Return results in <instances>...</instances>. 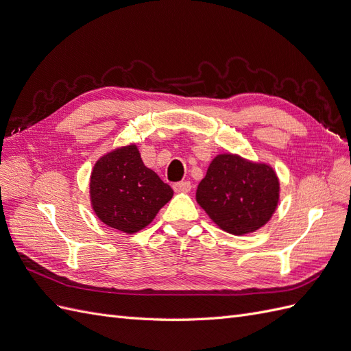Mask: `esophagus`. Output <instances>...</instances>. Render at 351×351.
<instances>
[{
    "mask_svg": "<svg viewBox=\"0 0 351 351\" xmlns=\"http://www.w3.org/2000/svg\"><path fill=\"white\" fill-rule=\"evenodd\" d=\"M173 187L177 193H189L190 190H192V184H190V182H180V183H176Z\"/></svg>",
    "mask_w": 351,
    "mask_h": 351,
    "instance_id": "1",
    "label": "esophagus"
}]
</instances>
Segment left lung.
I'll return each mask as SVG.
<instances>
[{
  "mask_svg": "<svg viewBox=\"0 0 351 351\" xmlns=\"http://www.w3.org/2000/svg\"><path fill=\"white\" fill-rule=\"evenodd\" d=\"M280 178L267 162L222 152L212 159L196 190V202L232 236L262 228L280 204Z\"/></svg>",
  "mask_w": 351,
  "mask_h": 351,
  "instance_id": "8db88e82",
  "label": "left lung"
}]
</instances>
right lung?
I'll use <instances>...</instances> for the list:
<instances>
[{
  "mask_svg": "<svg viewBox=\"0 0 351 351\" xmlns=\"http://www.w3.org/2000/svg\"><path fill=\"white\" fill-rule=\"evenodd\" d=\"M173 195V189L143 164L134 143L102 155L92 168L89 196L95 215L125 234L149 226Z\"/></svg>",
  "mask_w": 351,
  "mask_h": 351,
  "instance_id": "obj_1",
  "label": "right lung"
}]
</instances>
